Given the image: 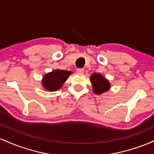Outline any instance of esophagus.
<instances>
[{
    "mask_svg": "<svg viewBox=\"0 0 154 154\" xmlns=\"http://www.w3.org/2000/svg\"><path fill=\"white\" fill-rule=\"evenodd\" d=\"M77 72L79 74H83L84 73V69H77Z\"/></svg>",
    "mask_w": 154,
    "mask_h": 154,
    "instance_id": "obj_1",
    "label": "esophagus"
}]
</instances>
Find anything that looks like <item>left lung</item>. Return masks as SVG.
I'll list each match as a JSON object with an SVG mask.
<instances>
[{
    "instance_id": "obj_1",
    "label": "left lung",
    "mask_w": 154,
    "mask_h": 154,
    "mask_svg": "<svg viewBox=\"0 0 154 154\" xmlns=\"http://www.w3.org/2000/svg\"><path fill=\"white\" fill-rule=\"evenodd\" d=\"M90 79L93 87V91L95 94L100 95L110 90V82L101 74L93 73L90 77Z\"/></svg>"
}]
</instances>
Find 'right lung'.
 Listing matches in <instances>:
<instances>
[{"label":"right lung","instance_id":"1","mask_svg":"<svg viewBox=\"0 0 154 154\" xmlns=\"http://www.w3.org/2000/svg\"><path fill=\"white\" fill-rule=\"evenodd\" d=\"M72 71H66L56 69L43 76L41 84L46 91H56L62 87L63 84L72 75Z\"/></svg>","mask_w":154,"mask_h":154}]
</instances>
